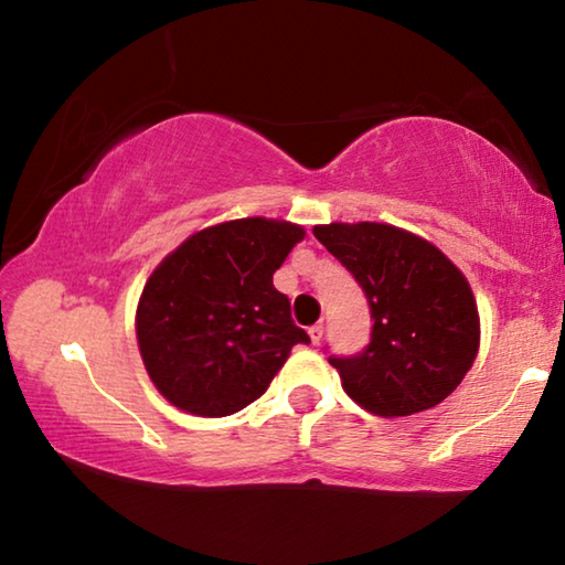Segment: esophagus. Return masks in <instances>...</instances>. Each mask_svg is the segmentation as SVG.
Listing matches in <instances>:
<instances>
[{
  "instance_id": "34e87169",
  "label": "esophagus",
  "mask_w": 565,
  "mask_h": 565,
  "mask_svg": "<svg viewBox=\"0 0 565 565\" xmlns=\"http://www.w3.org/2000/svg\"><path fill=\"white\" fill-rule=\"evenodd\" d=\"M309 337H311V343H321V339H323V323H313V327L309 329Z\"/></svg>"
}]
</instances>
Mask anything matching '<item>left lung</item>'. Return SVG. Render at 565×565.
<instances>
[{
  "label": "left lung",
  "mask_w": 565,
  "mask_h": 565,
  "mask_svg": "<svg viewBox=\"0 0 565 565\" xmlns=\"http://www.w3.org/2000/svg\"><path fill=\"white\" fill-rule=\"evenodd\" d=\"M371 309V339L329 356L347 394L376 416H411L454 394L478 353V309L466 276L404 228L361 222L313 226Z\"/></svg>",
  "instance_id": "left-lung-1"
}]
</instances>
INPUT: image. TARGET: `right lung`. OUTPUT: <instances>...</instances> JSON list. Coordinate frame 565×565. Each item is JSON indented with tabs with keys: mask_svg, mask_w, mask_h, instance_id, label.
<instances>
[{
	"mask_svg": "<svg viewBox=\"0 0 565 565\" xmlns=\"http://www.w3.org/2000/svg\"><path fill=\"white\" fill-rule=\"evenodd\" d=\"M303 238L276 218H236L189 236L161 262L137 309L139 351L161 396L196 416H228L269 388L309 333L274 271Z\"/></svg>",
	"mask_w": 565,
	"mask_h": 565,
	"instance_id": "right-lung-1",
	"label": "right lung"
}]
</instances>
